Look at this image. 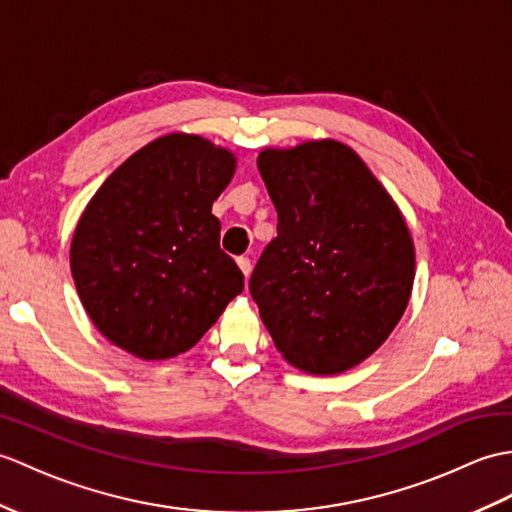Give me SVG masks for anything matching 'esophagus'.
I'll return each mask as SVG.
<instances>
[{"label": "esophagus", "instance_id": "1", "mask_svg": "<svg viewBox=\"0 0 512 512\" xmlns=\"http://www.w3.org/2000/svg\"><path fill=\"white\" fill-rule=\"evenodd\" d=\"M237 268L242 270V275L246 279L251 277V259H248V257H237Z\"/></svg>", "mask_w": 512, "mask_h": 512}]
</instances>
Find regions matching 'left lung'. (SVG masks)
Listing matches in <instances>:
<instances>
[{
  "mask_svg": "<svg viewBox=\"0 0 512 512\" xmlns=\"http://www.w3.org/2000/svg\"><path fill=\"white\" fill-rule=\"evenodd\" d=\"M257 168L279 218L248 283L259 316L294 368L349 371L408 307L417 257L406 218L338 139L264 148Z\"/></svg>",
  "mask_w": 512,
  "mask_h": 512,
  "instance_id": "left-lung-1",
  "label": "left lung"
}]
</instances>
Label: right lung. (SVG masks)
I'll use <instances>...</instances> for the list:
<instances>
[{
	"label": "right lung",
	"instance_id": "1",
	"mask_svg": "<svg viewBox=\"0 0 512 512\" xmlns=\"http://www.w3.org/2000/svg\"><path fill=\"white\" fill-rule=\"evenodd\" d=\"M235 168L231 150L170 133L130 154L87 202L71 237V277L115 347L146 362L176 358L244 290L211 213Z\"/></svg>",
	"mask_w": 512,
	"mask_h": 512
}]
</instances>
